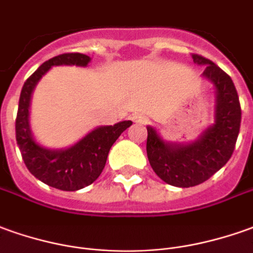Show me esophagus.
<instances>
[{"instance_id": "esophagus-1", "label": "esophagus", "mask_w": 253, "mask_h": 253, "mask_svg": "<svg viewBox=\"0 0 253 253\" xmlns=\"http://www.w3.org/2000/svg\"><path fill=\"white\" fill-rule=\"evenodd\" d=\"M132 121L136 124H146L147 123V117L142 116V114H133L132 116Z\"/></svg>"}]
</instances>
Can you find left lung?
<instances>
[{
  "instance_id": "1",
  "label": "left lung",
  "mask_w": 253,
  "mask_h": 253,
  "mask_svg": "<svg viewBox=\"0 0 253 253\" xmlns=\"http://www.w3.org/2000/svg\"><path fill=\"white\" fill-rule=\"evenodd\" d=\"M194 63L204 64L203 76L215 85V124L187 144L164 142L153 126H147V157L158 177L170 186L193 187L208 180L230 160L241 125V106L229 74L207 57L193 53Z\"/></svg>"
}]
</instances>
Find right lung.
I'll use <instances>...</instances> for the list:
<instances>
[{
	"mask_svg": "<svg viewBox=\"0 0 253 253\" xmlns=\"http://www.w3.org/2000/svg\"><path fill=\"white\" fill-rule=\"evenodd\" d=\"M90 57L84 53H63L46 60L24 83L16 116V142L27 169L50 187L76 191L89 186L102 173L111 146L132 121L99 126L74 146L63 150H49L37 143L29 123L31 93L41 77L52 66L76 64L85 67Z\"/></svg>",
	"mask_w": 253,
	"mask_h": 253,
	"instance_id": "right-lung-1",
	"label": "right lung"
}]
</instances>
